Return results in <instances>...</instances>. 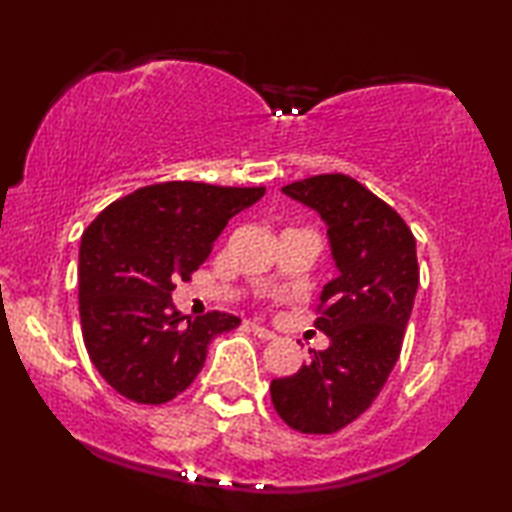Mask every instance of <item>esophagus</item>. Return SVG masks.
<instances>
[{"instance_id": "34e87169", "label": "esophagus", "mask_w": 512, "mask_h": 512, "mask_svg": "<svg viewBox=\"0 0 512 512\" xmlns=\"http://www.w3.org/2000/svg\"><path fill=\"white\" fill-rule=\"evenodd\" d=\"M250 330H253L255 337L264 339V342H269V339H275V332H271L269 328H264V326H259V323H250Z\"/></svg>"}]
</instances>
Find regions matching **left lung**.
I'll return each instance as SVG.
<instances>
[{"instance_id": "left-lung-1", "label": "left lung", "mask_w": 512, "mask_h": 512, "mask_svg": "<svg viewBox=\"0 0 512 512\" xmlns=\"http://www.w3.org/2000/svg\"><path fill=\"white\" fill-rule=\"evenodd\" d=\"M282 191L326 221L339 275L323 287L314 321L330 346L275 378L271 401L294 431L330 435L369 408L399 360L419 287L417 243L396 209L348 175H314Z\"/></svg>"}]
</instances>
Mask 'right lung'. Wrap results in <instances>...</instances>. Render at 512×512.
Returning a JSON list of instances; mask_svg holds the SVG:
<instances>
[{
  "label": "right lung",
  "mask_w": 512,
  "mask_h": 512,
  "mask_svg": "<svg viewBox=\"0 0 512 512\" xmlns=\"http://www.w3.org/2000/svg\"><path fill=\"white\" fill-rule=\"evenodd\" d=\"M264 186L159 182L118 198L86 227L79 248V316L86 351L125 399L161 405L205 367L207 346L241 319L180 314L170 291L212 253L234 214Z\"/></svg>",
  "instance_id": "right-lung-1"
}]
</instances>
